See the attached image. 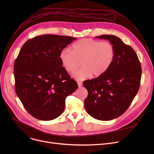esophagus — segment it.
<instances>
[{
	"mask_svg": "<svg viewBox=\"0 0 154 154\" xmlns=\"http://www.w3.org/2000/svg\"><path fill=\"white\" fill-rule=\"evenodd\" d=\"M77 84H78L79 87H80L82 86V83L80 82H77Z\"/></svg>",
	"mask_w": 154,
	"mask_h": 154,
	"instance_id": "obj_1",
	"label": "esophagus"
}]
</instances>
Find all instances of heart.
<instances>
[{"mask_svg": "<svg viewBox=\"0 0 154 154\" xmlns=\"http://www.w3.org/2000/svg\"><path fill=\"white\" fill-rule=\"evenodd\" d=\"M116 57L115 48L110 42H102L91 38H83L72 45V51L63 48L59 58L67 72H75L80 66L83 68L73 74L81 80L93 75L99 77L108 71Z\"/></svg>", "mask_w": 154, "mask_h": 154, "instance_id": "heart-1", "label": "heart"}]
</instances>
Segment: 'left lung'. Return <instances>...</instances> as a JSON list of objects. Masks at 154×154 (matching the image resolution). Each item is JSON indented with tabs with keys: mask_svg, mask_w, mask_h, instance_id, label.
Returning a JSON list of instances; mask_svg holds the SVG:
<instances>
[{
	"mask_svg": "<svg viewBox=\"0 0 154 154\" xmlns=\"http://www.w3.org/2000/svg\"><path fill=\"white\" fill-rule=\"evenodd\" d=\"M96 38L109 40L116 57L103 75L83 82L88 91L84 106L91 116L106 121L122 116L130 106L139 89L142 68L134 50L118 37L102 35Z\"/></svg>",
	"mask_w": 154,
	"mask_h": 154,
	"instance_id": "8db88e82",
	"label": "left lung"
}]
</instances>
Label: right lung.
Returning a JSON list of instances; mask_svg holds the SVG:
<instances>
[{"label": "right lung", "instance_id": "obj_1", "mask_svg": "<svg viewBox=\"0 0 154 154\" xmlns=\"http://www.w3.org/2000/svg\"><path fill=\"white\" fill-rule=\"evenodd\" d=\"M75 39L42 35L22 45L14 66L15 89L23 107L34 117L46 121L60 116L66 97L78 88L59 58L62 50Z\"/></svg>", "mask_w": 154, "mask_h": 154}]
</instances>
